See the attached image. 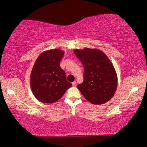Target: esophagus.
I'll list each match as a JSON object with an SVG mask.
<instances>
[{"instance_id":"1","label":"esophagus","mask_w":147,"mask_h":147,"mask_svg":"<svg viewBox=\"0 0 147 147\" xmlns=\"http://www.w3.org/2000/svg\"><path fill=\"white\" fill-rule=\"evenodd\" d=\"M72 85H73V86H76V85H77V82H74L72 83Z\"/></svg>"}]
</instances>
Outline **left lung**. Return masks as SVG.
Returning <instances> with one entry per match:
<instances>
[{"instance_id":"obj_1","label":"left lung","mask_w":147,"mask_h":147,"mask_svg":"<svg viewBox=\"0 0 147 147\" xmlns=\"http://www.w3.org/2000/svg\"><path fill=\"white\" fill-rule=\"evenodd\" d=\"M75 55L84 67V80L78 90L91 104L100 105L113 97L118 84L116 71L104 52L97 49H75Z\"/></svg>"}]
</instances>
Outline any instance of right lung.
<instances>
[{
	"mask_svg": "<svg viewBox=\"0 0 147 147\" xmlns=\"http://www.w3.org/2000/svg\"><path fill=\"white\" fill-rule=\"evenodd\" d=\"M64 55V51L59 49H51L42 53L35 61L30 83L33 94L40 102L54 103L72 86L60 67Z\"/></svg>",
	"mask_w": 147,
	"mask_h": 147,
	"instance_id": "1",
	"label": "right lung"
}]
</instances>
